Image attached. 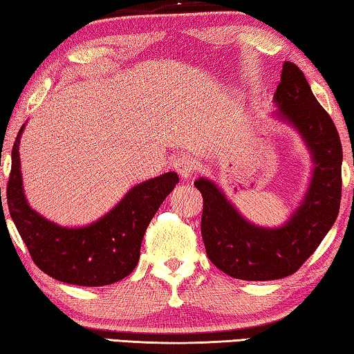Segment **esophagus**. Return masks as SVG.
<instances>
[{"instance_id":"obj_1","label":"esophagus","mask_w":354,"mask_h":354,"mask_svg":"<svg viewBox=\"0 0 354 354\" xmlns=\"http://www.w3.org/2000/svg\"><path fill=\"white\" fill-rule=\"evenodd\" d=\"M174 167H176V171L180 174L183 178H189L196 172V160L193 156L182 155L174 161Z\"/></svg>"}]
</instances>
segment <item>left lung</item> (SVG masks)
<instances>
[{
  "label": "left lung",
  "instance_id": "obj_1",
  "mask_svg": "<svg viewBox=\"0 0 354 354\" xmlns=\"http://www.w3.org/2000/svg\"><path fill=\"white\" fill-rule=\"evenodd\" d=\"M274 101L275 115L297 129L315 165L306 198L291 218L275 230L252 225L214 182L203 177L194 182L204 201L201 234L207 257L239 280H279L295 274L322 243L340 209L344 155L339 133L295 63H283Z\"/></svg>",
  "mask_w": 354,
  "mask_h": 354
}]
</instances>
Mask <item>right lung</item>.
I'll return each mask as SVG.
<instances>
[{
    "label": "right lung",
    "mask_w": 354,
    "mask_h": 354,
    "mask_svg": "<svg viewBox=\"0 0 354 354\" xmlns=\"http://www.w3.org/2000/svg\"><path fill=\"white\" fill-rule=\"evenodd\" d=\"M21 131L24 127L12 147L8 205L35 264L52 279L79 286L111 285L131 274L139 263L147 226L176 187L177 174L167 172L136 185L107 215L90 226L63 227L26 203L19 153Z\"/></svg>",
    "instance_id": "1"
}]
</instances>
